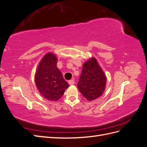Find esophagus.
I'll list each match as a JSON object with an SVG mask.
<instances>
[{
    "label": "esophagus",
    "instance_id": "obj_1",
    "mask_svg": "<svg viewBox=\"0 0 147 147\" xmlns=\"http://www.w3.org/2000/svg\"><path fill=\"white\" fill-rule=\"evenodd\" d=\"M68 83H69L70 85H73V84H74V83H75V82H74V80H70L69 81Z\"/></svg>",
    "mask_w": 147,
    "mask_h": 147
}]
</instances>
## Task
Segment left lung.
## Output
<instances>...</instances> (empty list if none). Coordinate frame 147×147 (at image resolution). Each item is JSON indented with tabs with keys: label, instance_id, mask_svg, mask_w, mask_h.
Wrapping results in <instances>:
<instances>
[{
	"label": "left lung",
	"instance_id": "1",
	"mask_svg": "<svg viewBox=\"0 0 147 147\" xmlns=\"http://www.w3.org/2000/svg\"><path fill=\"white\" fill-rule=\"evenodd\" d=\"M106 80L104 72L96 59L92 57L83 64L77 86L83 96L87 100L91 101L102 94Z\"/></svg>",
	"mask_w": 147,
	"mask_h": 147
}]
</instances>
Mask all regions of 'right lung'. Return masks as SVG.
Wrapping results in <instances>:
<instances>
[{
	"instance_id": "add662e5",
	"label": "right lung",
	"mask_w": 147,
	"mask_h": 147,
	"mask_svg": "<svg viewBox=\"0 0 147 147\" xmlns=\"http://www.w3.org/2000/svg\"><path fill=\"white\" fill-rule=\"evenodd\" d=\"M57 58L53 53H47L40 63L35 76V82L40 93L45 99L56 101L69 86L57 69Z\"/></svg>"
}]
</instances>
